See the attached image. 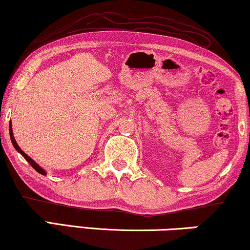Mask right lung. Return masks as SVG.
Masks as SVG:
<instances>
[{
  "instance_id": "obj_1",
  "label": "right lung",
  "mask_w": 250,
  "mask_h": 250,
  "mask_svg": "<svg viewBox=\"0 0 250 250\" xmlns=\"http://www.w3.org/2000/svg\"><path fill=\"white\" fill-rule=\"evenodd\" d=\"M9 131H10V138H11V142H12V145H13V146H15V148H16V150H17V151H18V152H20V153H21V155H22V157H23V158H25L26 160H27V162H28L29 164H30V165H32V167H33V168L34 169H36V172H39L40 174H42V175H45V170H44L43 168H41V167L39 166V165H37V164L35 163V162H34V160L32 159V158H30V157H28V156H27L26 155V153L25 152H23L22 151V150L21 149H20L19 148V146L18 145H17V142H16V140H15V138H13V134H12V127H11V122H10V126H9Z\"/></svg>"
}]
</instances>
